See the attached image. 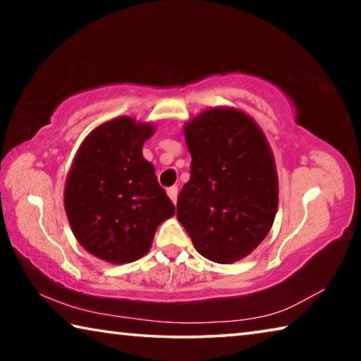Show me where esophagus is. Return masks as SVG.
Returning a JSON list of instances; mask_svg holds the SVG:
<instances>
[{
  "instance_id": "esophagus-1",
  "label": "esophagus",
  "mask_w": 361,
  "mask_h": 361,
  "mask_svg": "<svg viewBox=\"0 0 361 361\" xmlns=\"http://www.w3.org/2000/svg\"><path fill=\"white\" fill-rule=\"evenodd\" d=\"M167 195H169L170 200H172L173 204H176V199H178V188H176V186L167 188Z\"/></svg>"
}]
</instances>
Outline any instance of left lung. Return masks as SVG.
I'll return each mask as SVG.
<instances>
[{"label": "left lung", "mask_w": 361, "mask_h": 361, "mask_svg": "<svg viewBox=\"0 0 361 361\" xmlns=\"http://www.w3.org/2000/svg\"><path fill=\"white\" fill-rule=\"evenodd\" d=\"M191 178L178 194L176 218L207 259L245 258L271 231L279 180L264 133L235 108H210L185 126Z\"/></svg>", "instance_id": "left-lung-1"}]
</instances>
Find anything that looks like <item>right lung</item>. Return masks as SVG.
I'll use <instances>...</instances> for the list:
<instances>
[{
  "label": "right lung",
  "mask_w": 361,
  "mask_h": 361,
  "mask_svg": "<svg viewBox=\"0 0 361 361\" xmlns=\"http://www.w3.org/2000/svg\"><path fill=\"white\" fill-rule=\"evenodd\" d=\"M154 133L148 122L121 116L89 133L65 185V212L78 242L113 264L142 258L175 205L142 154Z\"/></svg>",
  "instance_id": "add662e5"
}]
</instances>
